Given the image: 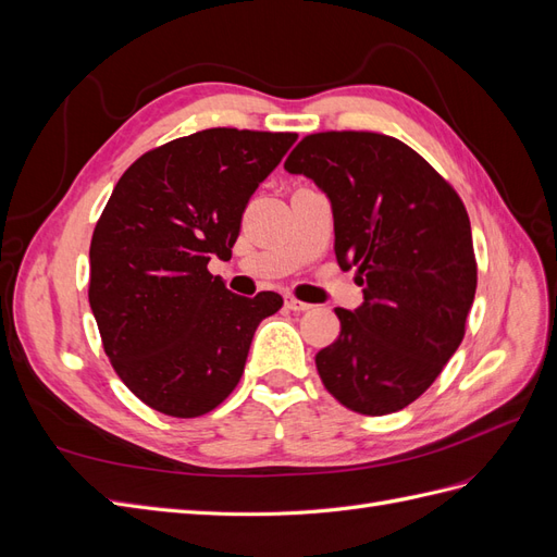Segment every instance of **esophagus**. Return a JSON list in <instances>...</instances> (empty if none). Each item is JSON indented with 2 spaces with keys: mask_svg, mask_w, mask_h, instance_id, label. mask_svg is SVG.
Returning a JSON list of instances; mask_svg holds the SVG:
<instances>
[{
  "mask_svg": "<svg viewBox=\"0 0 557 557\" xmlns=\"http://www.w3.org/2000/svg\"><path fill=\"white\" fill-rule=\"evenodd\" d=\"M285 307H288L295 313H301V311H309L311 309V305H307V301H301V299H297L293 295L285 297Z\"/></svg>",
  "mask_w": 557,
  "mask_h": 557,
  "instance_id": "esophagus-1",
  "label": "esophagus"
}]
</instances>
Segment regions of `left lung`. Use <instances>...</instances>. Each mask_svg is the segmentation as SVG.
<instances>
[{
	"mask_svg": "<svg viewBox=\"0 0 557 557\" xmlns=\"http://www.w3.org/2000/svg\"><path fill=\"white\" fill-rule=\"evenodd\" d=\"M285 170L327 193L334 256L358 269L364 293L360 309H334L342 332L318 350L320 381L362 416L409 407L458 350L476 293L460 195L413 148L376 132L307 134Z\"/></svg>",
	"mask_w": 557,
	"mask_h": 557,
	"instance_id": "obj_1",
	"label": "left lung"
}]
</instances>
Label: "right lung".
Here are the masks:
<instances>
[{"instance_id": "1", "label": "right lung", "mask_w": 557, "mask_h": 557, "mask_svg": "<svg viewBox=\"0 0 557 557\" xmlns=\"http://www.w3.org/2000/svg\"><path fill=\"white\" fill-rule=\"evenodd\" d=\"M295 132L211 127L134 160L90 242L88 299L115 374L150 409L213 411L237 387L276 293L234 295L209 272L230 258L250 195Z\"/></svg>"}]
</instances>
